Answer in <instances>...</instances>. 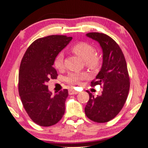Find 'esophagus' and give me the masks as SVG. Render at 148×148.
I'll return each instance as SVG.
<instances>
[{"label": "esophagus", "instance_id": "obj_1", "mask_svg": "<svg viewBox=\"0 0 148 148\" xmlns=\"http://www.w3.org/2000/svg\"><path fill=\"white\" fill-rule=\"evenodd\" d=\"M79 93V92L77 91V90H74L73 89H71V90H69V95H77V94Z\"/></svg>", "mask_w": 148, "mask_h": 148}]
</instances>
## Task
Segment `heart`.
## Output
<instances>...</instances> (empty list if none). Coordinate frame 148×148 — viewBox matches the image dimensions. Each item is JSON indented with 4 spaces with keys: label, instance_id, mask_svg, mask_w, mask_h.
I'll use <instances>...</instances> for the list:
<instances>
[{
    "label": "heart",
    "instance_id": "obj_1",
    "mask_svg": "<svg viewBox=\"0 0 148 148\" xmlns=\"http://www.w3.org/2000/svg\"><path fill=\"white\" fill-rule=\"evenodd\" d=\"M71 51L74 54L81 58L85 62L86 66L90 69H98L100 64V58L97 54H95V50L94 47L89 43L86 42H80L71 47ZM55 68L58 70L63 69L64 67V54L62 53H59L54 60ZM88 74L86 72L81 73H70L66 77V81L68 84L71 85L78 84L81 81L87 79Z\"/></svg>",
    "mask_w": 148,
    "mask_h": 148
}]
</instances>
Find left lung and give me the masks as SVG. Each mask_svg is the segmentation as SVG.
Segmentation results:
<instances>
[{"label": "left lung", "mask_w": 148, "mask_h": 148, "mask_svg": "<svg viewBox=\"0 0 148 148\" xmlns=\"http://www.w3.org/2000/svg\"><path fill=\"white\" fill-rule=\"evenodd\" d=\"M86 36L98 42L103 50V64L92 86H103L102 95L94 98L90 92L85 108L88 119L98 123L110 121L119 114L126 103L130 82L124 56L119 45L109 36L98 32Z\"/></svg>", "instance_id": "left-lung-1"}]
</instances>
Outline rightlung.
Listing matches in <instances>:
<instances>
[{"label": "right lung", "mask_w": 148, "mask_h": 148, "mask_svg": "<svg viewBox=\"0 0 148 148\" xmlns=\"http://www.w3.org/2000/svg\"><path fill=\"white\" fill-rule=\"evenodd\" d=\"M71 39L72 37L62 35L38 38L27 48L21 62L19 96L29 117L39 126H53L64 115L67 89L53 95L47 83L50 79H57L54 60Z\"/></svg>", "instance_id": "add662e5"}]
</instances>
